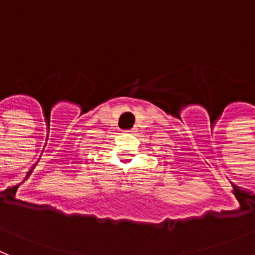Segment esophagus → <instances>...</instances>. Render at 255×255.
I'll use <instances>...</instances> for the list:
<instances>
[{
  "label": "esophagus",
  "mask_w": 255,
  "mask_h": 255,
  "mask_svg": "<svg viewBox=\"0 0 255 255\" xmlns=\"http://www.w3.org/2000/svg\"><path fill=\"white\" fill-rule=\"evenodd\" d=\"M127 132H133V131H132V129H128V131Z\"/></svg>",
  "instance_id": "obj_1"
}]
</instances>
